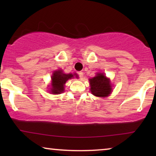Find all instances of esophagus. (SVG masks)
<instances>
[{
    "instance_id": "34e87169",
    "label": "esophagus",
    "mask_w": 156,
    "mask_h": 156,
    "mask_svg": "<svg viewBox=\"0 0 156 156\" xmlns=\"http://www.w3.org/2000/svg\"><path fill=\"white\" fill-rule=\"evenodd\" d=\"M78 75H79V76H80V79H82L83 77V76H84V73H83L82 72H79Z\"/></svg>"
}]
</instances>
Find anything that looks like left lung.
I'll use <instances>...</instances> for the list:
<instances>
[{"mask_svg":"<svg viewBox=\"0 0 156 156\" xmlns=\"http://www.w3.org/2000/svg\"><path fill=\"white\" fill-rule=\"evenodd\" d=\"M89 84L91 94L97 97H106L112 91L110 80L104 73H97L94 77L89 79Z\"/></svg>","mask_w":156,"mask_h":156,"instance_id":"1","label":"left lung"}]
</instances>
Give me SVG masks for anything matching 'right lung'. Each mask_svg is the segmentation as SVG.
<instances>
[{"label": "right lung", "mask_w": 156, "mask_h": 156, "mask_svg": "<svg viewBox=\"0 0 156 156\" xmlns=\"http://www.w3.org/2000/svg\"><path fill=\"white\" fill-rule=\"evenodd\" d=\"M74 76L78 77L76 74H65L62 70H56L53 72L51 79H52V87L50 89V93L52 94H59L65 90V84L67 81L69 79L74 78Z\"/></svg>", "instance_id": "1"}]
</instances>
